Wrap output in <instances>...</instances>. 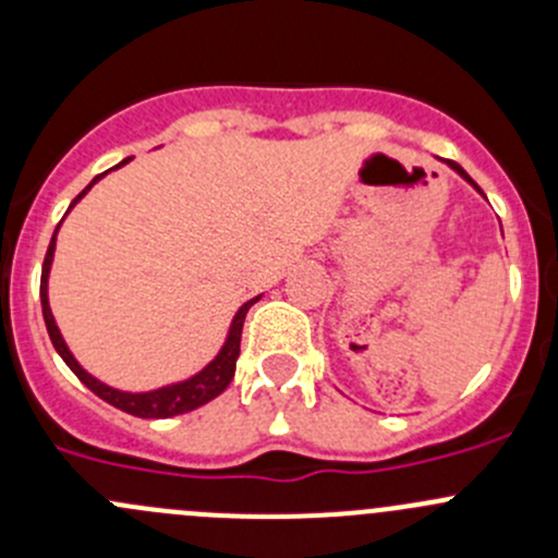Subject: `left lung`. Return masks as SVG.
<instances>
[{"mask_svg":"<svg viewBox=\"0 0 558 558\" xmlns=\"http://www.w3.org/2000/svg\"><path fill=\"white\" fill-rule=\"evenodd\" d=\"M446 165H448V167H451V170H453L456 174H459V178H464V180H466V183H470V185H472V189H475V191H481V189H477V183H475V180H472V178H470V174H466L464 170H461V167H459V165H456V161H446ZM481 194H483V191H481Z\"/></svg>","mask_w":558,"mask_h":558,"instance_id":"1","label":"left lung"}]
</instances>
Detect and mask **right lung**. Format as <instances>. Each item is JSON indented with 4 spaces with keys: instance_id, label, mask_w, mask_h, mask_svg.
Returning a JSON list of instances; mask_svg holds the SVG:
<instances>
[{
    "instance_id": "right-lung-1",
    "label": "right lung",
    "mask_w": 558,
    "mask_h": 558,
    "mask_svg": "<svg viewBox=\"0 0 558 558\" xmlns=\"http://www.w3.org/2000/svg\"><path fill=\"white\" fill-rule=\"evenodd\" d=\"M126 161L129 159H123L121 165H116V167H123ZM116 167H112V170H116ZM105 174L107 172L97 174V178H94L92 183H88L86 189H83L81 194L72 199L70 210L77 205V202L83 199V196L88 194V191H92V185L97 183V180L105 178ZM70 210H66V213H70ZM66 213H64V216H66ZM59 227H61V223H59ZM59 227H56L53 238H50L48 253H45L43 280H39V302H43V318H45V326H48V335H50V342H53L56 353L64 359L66 367H70L72 373L77 375V378H81L83 386L92 388V391L97 393L99 399H105L107 404H112V408L123 410V413H129V415H137V418H172V415H183V413H191V410L202 408V404H207L210 399H216L218 393L223 391V388L232 384L234 367H238V356H240V340H243L245 315L253 305H256L258 300H262V294L253 296V300H247L245 305L240 307L238 313H234L221 351H218L216 359H213V362H207L205 367L199 369V373L191 375V378L178 380V384H170V386L154 388V391H121V388L107 386L99 378H94L92 373H86V369L81 367V362L72 356L70 348H66L64 337H61L59 326H56V318H53V313H50V302H48V278H50V267H53L56 234H59Z\"/></svg>"
}]
</instances>
